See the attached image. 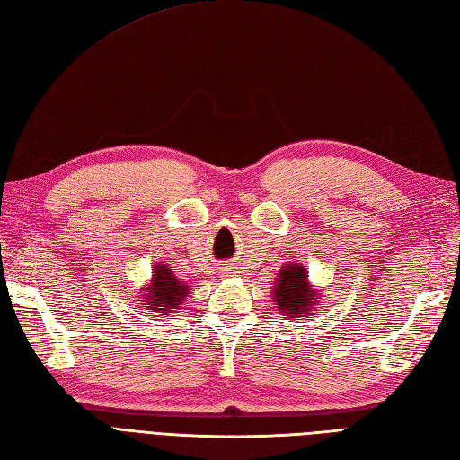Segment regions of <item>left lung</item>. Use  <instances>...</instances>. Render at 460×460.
I'll list each match as a JSON object with an SVG mask.
<instances>
[{"mask_svg": "<svg viewBox=\"0 0 460 460\" xmlns=\"http://www.w3.org/2000/svg\"><path fill=\"white\" fill-rule=\"evenodd\" d=\"M274 305L288 317H305L309 312H317L319 292L307 280V270L302 264H286L274 282Z\"/></svg>", "mask_w": 460, "mask_h": 460, "instance_id": "left-lung-1", "label": "left lung"}]
</instances>
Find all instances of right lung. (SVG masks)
<instances>
[{"label": "right lung", "mask_w": 460, "mask_h": 460, "mask_svg": "<svg viewBox=\"0 0 460 460\" xmlns=\"http://www.w3.org/2000/svg\"><path fill=\"white\" fill-rule=\"evenodd\" d=\"M190 294V288L178 280L168 264H156L151 284L143 290V307H151L156 314H172Z\"/></svg>", "instance_id": "add662e5"}]
</instances>
